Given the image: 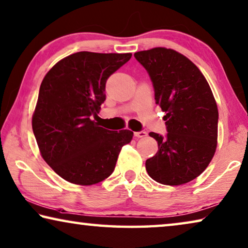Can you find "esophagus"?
<instances>
[{
    "mask_svg": "<svg viewBox=\"0 0 248 248\" xmlns=\"http://www.w3.org/2000/svg\"><path fill=\"white\" fill-rule=\"evenodd\" d=\"M148 133L145 131H139V132H135V137L137 138H144V137H147Z\"/></svg>",
    "mask_w": 248,
    "mask_h": 248,
    "instance_id": "34e87169",
    "label": "esophagus"
}]
</instances>
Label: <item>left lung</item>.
Returning a JSON list of instances; mask_svg holds the SVG:
<instances>
[{
    "label": "left lung",
    "mask_w": 248,
    "mask_h": 248,
    "mask_svg": "<svg viewBox=\"0 0 248 248\" xmlns=\"http://www.w3.org/2000/svg\"><path fill=\"white\" fill-rule=\"evenodd\" d=\"M148 70L155 99L166 112L168 133L150 132L158 152L145 161L151 178L164 186H182L202 173L217 147L218 110L209 82L187 57L155 47L135 53Z\"/></svg>",
    "instance_id": "obj_1"
}]
</instances>
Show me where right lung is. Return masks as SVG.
<instances>
[{
  "mask_svg": "<svg viewBox=\"0 0 248 248\" xmlns=\"http://www.w3.org/2000/svg\"><path fill=\"white\" fill-rule=\"evenodd\" d=\"M131 55L75 53L42 81L33 132L45 162L70 183L93 186L107 179L121 148L132 140V131H110L93 120L106 100V81Z\"/></svg>",
  "mask_w": 248,
  "mask_h": 248,
  "instance_id": "obj_1",
  "label": "right lung"
}]
</instances>
